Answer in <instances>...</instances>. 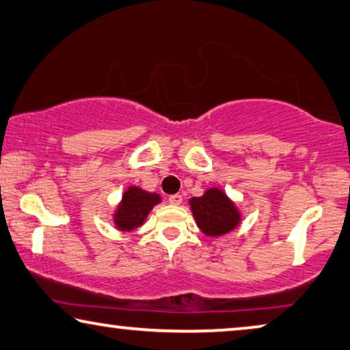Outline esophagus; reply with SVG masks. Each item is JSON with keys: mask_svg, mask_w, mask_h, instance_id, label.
<instances>
[{"mask_svg": "<svg viewBox=\"0 0 350 350\" xmlns=\"http://www.w3.org/2000/svg\"><path fill=\"white\" fill-rule=\"evenodd\" d=\"M168 201H170V204L179 206L180 202H182V196H180V195H171V196L168 198Z\"/></svg>", "mask_w": 350, "mask_h": 350, "instance_id": "obj_1", "label": "esophagus"}]
</instances>
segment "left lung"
<instances>
[{
    "mask_svg": "<svg viewBox=\"0 0 350 350\" xmlns=\"http://www.w3.org/2000/svg\"><path fill=\"white\" fill-rule=\"evenodd\" d=\"M198 228L207 237H221L236 229L242 221V213L231 198L218 187L207 189L202 196L189 200Z\"/></svg>",
    "mask_w": 350,
    "mask_h": 350,
    "instance_id": "8db88e82",
    "label": "left lung"
}]
</instances>
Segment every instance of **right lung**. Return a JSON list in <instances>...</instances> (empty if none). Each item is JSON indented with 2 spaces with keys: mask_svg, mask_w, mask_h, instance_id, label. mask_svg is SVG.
Returning a JSON list of instances; mask_svg holds the SVG:
<instances>
[{
  "mask_svg": "<svg viewBox=\"0 0 350 350\" xmlns=\"http://www.w3.org/2000/svg\"><path fill=\"white\" fill-rule=\"evenodd\" d=\"M160 202L161 196L159 193H150L138 185H130L113 211L114 228L121 232L135 231L144 225L150 211Z\"/></svg>",
  "mask_w": 350,
  "mask_h": 350,
  "instance_id": "1",
  "label": "right lung"
}]
</instances>
